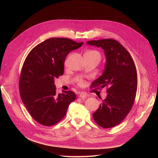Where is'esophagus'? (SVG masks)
Instances as JSON below:
<instances>
[{
  "mask_svg": "<svg viewBox=\"0 0 158 158\" xmlns=\"http://www.w3.org/2000/svg\"><path fill=\"white\" fill-rule=\"evenodd\" d=\"M87 96V94L86 93H84V92L81 93L80 94H79V97H80L81 99H84V98H85Z\"/></svg>",
  "mask_w": 158,
  "mask_h": 158,
  "instance_id": "1",
  "label": "esophagus"
}]
</instances>
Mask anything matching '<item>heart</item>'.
<instances>
[{"instance_id": "obj_1", "label": "heart", "mask_w": 158, "mask_h": 158, "mask_svg": "<svg viewBox=\"0 0 158 158\" xmlns=\"http://www.w3.org/2000/svg\"><path fill=\"white\" fill-rule=\"evenodd\" d=\"M87 52H89V53H90V54H96V55H98V56H100V54H99V53L98 52L96 51H87Z\"/></svg>"}]
</instances>
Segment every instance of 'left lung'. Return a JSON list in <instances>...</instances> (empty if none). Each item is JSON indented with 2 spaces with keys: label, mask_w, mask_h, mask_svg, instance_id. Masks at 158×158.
I'll list each match as a JSON object with an SVG mask.
<instances>
[{
  "label": "left lung",
  "mask_w": 158,
  "mask_h": 158,
  "mask_svg": "<svg viewBox=\"0 0 158 158\" xmlns=\"http://www.w3.org/2000/svg\"><path fill=\"white\" fill-rule=\"evenodd\" d=\"M87 45L101 48L106 59L102 74L93 87H107L108 93L93 114L96 123L104 128L119 124L128 114L136 97L138 76L136 66L128 51L112 39L89 40Z\"/></svg>",
  "instance_id": "left-lung-1"
}]
</instances>
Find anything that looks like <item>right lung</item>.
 Masks as SVG:
<instances>
[{
    "instance_id": "obj_1",
    "label": "right lung",
    "mask_w": 158,
    "mask_h": 158,
    "mask_svg": "<svg viewBox=\"0 0 158 158\" xmlns=\"http://www.w3.org/2000/svg\"><path fill=\"white\" fill-rule=\"evenodd\" d=\"M82 44L83 42L53 37L38 44L27 55L19 79L20 95L31 116L40 124H57L76 99L71 91L57 94L54 79L63 75L66 56Z\"/></svg>"
}]
</instances>
